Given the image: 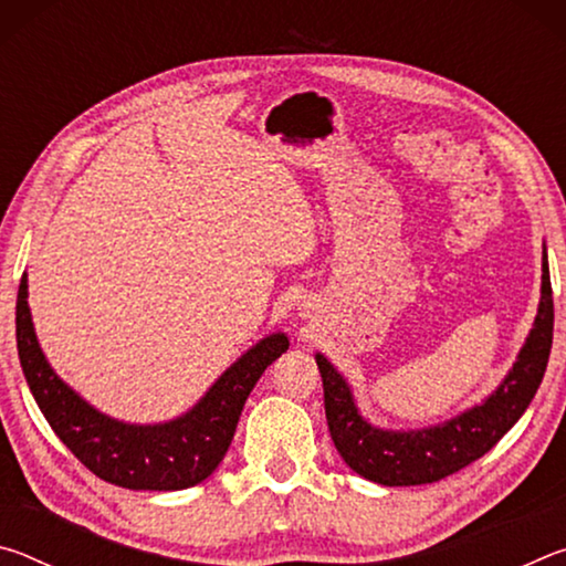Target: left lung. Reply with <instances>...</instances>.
Instances as JSON below:
<instances>
[{
    "instance_id": "8db88e82",
    "label": "left lung",
    "mask_w": 566,
    "mask_h": 566,
    "mask_svg": "<svg viewBox=\"0 0 566 566\" xmlns=\"http://www.w3.org/2000/svg\"><path fill=\"white\" fill-rule=\"evenodd\" d=\"M552 332L554 302L544 247L539 310L512 369L482 405L469 407L442 424L419 429H385L364 419L349 381L317 352L314 359L322 375L324 411L334 447L359 476L385 486L432 484L459 472L490 452L530 407L547 371Z\"/></svg>"
}]
</instances>
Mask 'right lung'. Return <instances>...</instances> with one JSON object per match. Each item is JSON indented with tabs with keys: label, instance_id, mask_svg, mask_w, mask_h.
I'll use <instances>...</instances> for the list:
<instances>
[{
	"label": "right lung",
	"instance_id": "obj_1",
	"mask_svg": "<svg viewBox=\"0 0 566 566\" xmlns=\"http://www.w3.org/2000/svg\"><path fill=\"white\" fill-rule=\"evenodd\" d=\"M27 286L24 274L17 294V352L32 397L66 449L90 472L124 490L177 492L205 482L232 444L249 391L290 349V337L274 332L227 367L185 415L132 424L92 407L52 369L36 339Z\"/></svg>",
	"mask_w": 566,
	"mask_h": 566
}]
</instances>
